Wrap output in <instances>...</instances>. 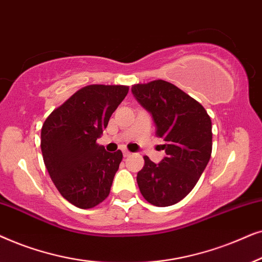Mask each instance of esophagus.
<instances>
[{
    "label": "esophagus",
    "instance_id": "obj_1",
    "mask_svg": "<svg viewBox=\"0 0 262 262\" xmlns=\"http://www.w3.org/2000/svg\"><path fill=\"white\" fill-rule=\"evenodd\" d=\"M122 153H123V157H129L132 155V153L129 152L128 149H122Z\"/></svg>",
    "mask_w": 262,
    "mask_h": 262
}]
</instances>
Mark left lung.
I'll return each instance as SVG.
<instances>
[{"label": "left lung", "mask_w": 262, "mask_h": 262, "mask_svg": "<svg viewBox=\"0 0 262 262\" xmlns=\"http://www.w3.org/2000/svg\"><path fill=\"white\" fill-rule=\"evenodd\" d=\"M132 93L151 114L166 153L158 164L144 157L139 189L149 204L171 206L190 193L211 158V118L200 103L164 80L134 85Z\"/></svg>", "instance_id": "left-lung-1"}]
</instances>
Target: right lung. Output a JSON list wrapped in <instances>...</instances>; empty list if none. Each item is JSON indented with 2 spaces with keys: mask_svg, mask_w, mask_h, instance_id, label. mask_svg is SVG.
I'll list each match as a JSON object with an SVG mask.
<instances>
[{
  "mask_svg": "<svg viewBox=\"0 0 262 262\" xmlns=\"http://www.w3.org/2000/svg\"><path fill=\"white\" fill-rule=\"evenodd\" d=\"M128 93L127 86L90 85L52 111L40 134L44 164L66 200L92 208L105 200L122 152L97 144L111 115Z\"/></svg>",
  "mask_w": 262,
  "mask_h": 262,
  "instance_id": "1",
  "label": "right lung"
}]
</instances>
